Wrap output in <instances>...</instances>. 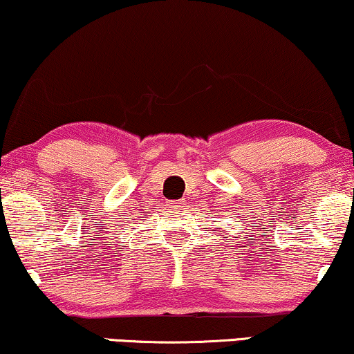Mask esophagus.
<instances>
[{
	"label": "esophagus",
	"mask_w": 354,
	"mask_h": 354,
	"mask_svg": "<svg viewBox=\"0 0 354 354\" xmlns=\"http://www.w3.org/2000/svg\"><path fill=\"white\" fill-rule=\"evenodd\" d=\"M181 204L185 203H183V201H168V205H181Z\"/></svg>",
	"instance_id": "1"
}]
</instances>
